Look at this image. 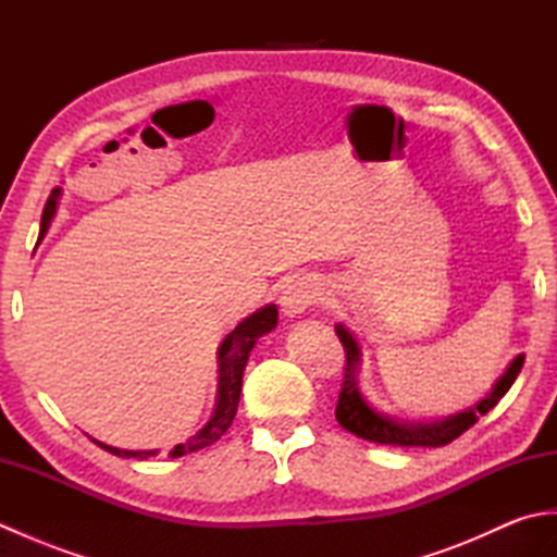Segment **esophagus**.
<instances>
[{"label":"esophagus","mask_w":557,"mask_h":557,"mask_svg":"<svg viewBox=\"0 0 557 557\" xmlns=\"http://www.w3.org/2000/svg\"><path fill=\"white\" fill-rule=\"evenodd\" d=\"M318 299H321V285L309 277H299L282 289L280 309L287 318H301Z\"/></svg>","instance_id":"1"}]
</instances>
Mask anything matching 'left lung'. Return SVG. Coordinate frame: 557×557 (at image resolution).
<instances>
[{"instance_id":"obj_1","label":"left lung","mask_w":557,"mask_h":557,"mask_svg":"<svg viewBox=\"0 0 557 557\" xmlns=\"http://www.w3.org/2000/svg\"><path fill=\"white\" fill-rule=\"evenodd\" d=\"M335 333L347 351V366H345V383H342V393L337 399L335 417L345 431L363 437V441H371L377 445H399V447H441L453 443L467 429H471L479 421V417L488 413L498 401L505 397L507 389L512 387L517 381L519 371H522L524 354H517V357L507 366L505 373L495 381L491 393L479 399L474 407H467L457 413H449L443 419H431V421H409V419H397L389 417V413L377 411L359 387V369H361V345L359 339L354 337L347 325L337 323Z\"/></svg>"}]
</instances>
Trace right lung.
Returning a JSON list of instances; mask_svg holds the SVG:
<instances>
[{
	"label": "right lung",
	"mask_w": 557,
	"mask_h": 557,
	"mask_svg": "<svg viewBox=\"0 0 557 557\" xmlns=\"http://www.w3.org/2000/svg\"><path fill=\"white\" fill-rule=\"evenodd\" d=\"M62 196V188H54L50 200H47V208L42 212V224H40V239L50 230V222L57 212V200ZM277 325V306L268 304L263 309L253 311L251 315H246L244 321L236 325L232 333L222 339V345L218 347V397H215V409H212V417L208 423L188 437L186 443L174 445L170 457H182L188 453H196V449H203L212 443H218L220 437L227 433L236 417V407H239V397H242V377L244 369L248 361V354L256 347L258 337L268 335L270 330H275ZM92 443H98L102 449L116 455V457H136V459H150L156 457L160 449H120L112 445H104L92 437Z\"/></svg>",
	"instance_id": "add662e5"
}]
</instances>
